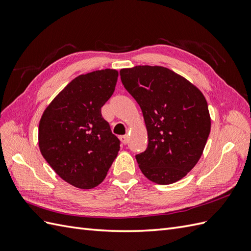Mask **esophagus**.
<instances>
[{
    "label": "esophagus",
    "instance_id": "esophagus-1",
    "mask_svg": "<svg viewBox=\"0 0 251 251\" xmlns=\"http://www.w3.org/2000/svg\"><path fill=\"white\" fill-rule=\"evenodd\" d=\"M121 141L123 142V145H127L128 143V136L127 135H124V136H121Z\"/></svg>",
    "mask_w": 251,
    "mask_h": 251
}]
</instances>
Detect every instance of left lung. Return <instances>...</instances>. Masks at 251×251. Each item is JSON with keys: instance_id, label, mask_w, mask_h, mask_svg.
<instances>
[{"instance_id": "obj_1", "label": "left lung", "mask_w": 251, "mask_h": 251, "mask_svg": "<svg viewBox=\"0 0 251 251\" xmlns=\"http://www.w3.org/2000/svg\"><path fill=\"white\" fill-rule=\"evenodd\" d=\"M120 75L145 117L148 147L136 155L142 174L157 184L183 178L199 162L210 132L204 95L164 67L122 69Z\"/></svg>"}]
</instances>
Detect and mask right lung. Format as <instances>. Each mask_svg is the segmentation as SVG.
Masks as SVG:
<instances>
[{
	"instance_id": "add662e5",
	"label": "right lung",
	"mask_w": 251,
	"mask_h": 251,
	"mask_svg": "<svg viewBox=\"0 0 251 251\" xmlns=\"http://www.w3.org/2000/svg\"><path fill=\"white\" fill-rule=\"evenodd\" d=\"M119 72L79 75L51 101L41 117L39 146L56 174L79 189L102 182L120 151L101 108L114 93Z\"/></svg>"
}]
</instances>
